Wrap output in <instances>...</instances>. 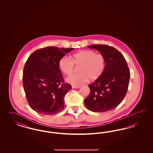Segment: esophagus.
I'll list each match as a JSON object with an SVG mask.
<instances>
[{
    "label": "esophagus",
    "mask_w": 153,
    "mask_h": 153,
    "mask_svg": "<svg viewBox=\"0 0 153 153\" xmlns=\"http://www.w3.org/2000/svg\"><path fill=\"white\" fill-rule=\"evenodd\" d=\"M80 87V86H76V85H72V88H74V89H77V88H79Z\"/></svg>",
    "instance_id": "34e87169"
}]
</instances>
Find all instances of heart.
<instances>
[{
  "mask_svg": "<svg viewBox=\"0 0 153 153\" xmlns=\"http://www.w3.org/2000/svg\"><path fill=\"white\" fill-rule=\"evenodd\" d=\"M80 66L79 74H74L68 77L66 82L73 85H81L88 80L94 81L99 79L105 68V59L101 54L91 50H85L74 53L71 59L62 57L58 61V68L66 75L73 72L74 65Z\"/></svg>",
  "mask_w": 153,
  "mask_h": 153,
  "instance_id": "heart-1",
  "label": "heart"
}]
</instances>
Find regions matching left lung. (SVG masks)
I'll return each mask as SVG.
<instances>
[{
  "label": "left lung",
  "instance_id": "left-lung-1",
  "mask_svg": "<svg viewBox=\"0 0 153 153\" xmlns=\"http://www.w3.org/2000/svg\"><path fill=\"white\" fill-rule=\"evenodd\" d=\"M88 47L103 55L105 68L102 76L88 85L91 92L84 104L93 112H107L115 108L126 95L130 78L129 68L123 56L115 48L105 45Z\"/></svg>",
  "mask_w": 153,
  "mask_h": 153
}]
</instances>
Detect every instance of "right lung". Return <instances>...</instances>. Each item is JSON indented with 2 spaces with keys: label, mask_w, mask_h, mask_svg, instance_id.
<instances>
[{
  "label": "right lung",
  "mask_w": 153,
  "mask_h": 153,
  "mask_svg": "<svg viewBox=\"0 0 153 153\" xmlns=\"http://www.w3.org/2000/svg\"><path fill=\"white\" fill-rule=\"evenodd\" d=\"M73 49L49 46L36 50L27 59L23 85L30 107L36 112L51 115L64 108V98L72 86L64 83L58 61Z\"/></svg>",
  "instance_id": "obj_1"
}]
</instances>
